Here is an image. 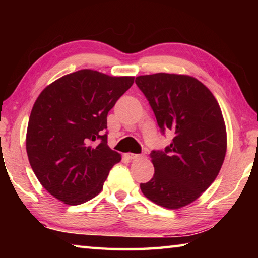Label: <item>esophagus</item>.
Wrapping results in <instances>:
<instances>
[{
    "mask_svg": "<svg viewBox=\"0 0 258 258\" xmlns=\"http://www.w3.org/2000/svg\"><path fill=\"white\" fill-rule=\"evenodd\" d=\"M126 157H127L128 159L131 160H135V159H139L141 158V155H137V154H132V152H128V154H126Z\"/></svg>",
    "mask_w": 258,
    "mask_h": 258,
    "instance_id": "obj_1",
    "label": "esophagus"
}]
</instances>
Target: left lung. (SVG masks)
Wrapping results in <instances>:
<instances>
[{
  "mask_svg": "<svg viewBox=\"0 0 258 258\" xmlns=\"http://www.w3.org/2000/svg\"><path fill=\"white\" fill-rule=\"evenodd\" d=\"M135 83L149 101L161 130L174 134L164 151H152L154 177L142 194L167 209L186 206L218 175L228 147L223 115L213 93L197 78L157 73Z\"/></svg>",
  "mask_w": 258,
  "mask_h": 258,
  "instance_id": "1",
  "label": "left lung"
}]
</instances>
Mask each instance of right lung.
Here are the masks:
<instances>
[{"instance_id": "right-lung-1", "label": "right lung", "mask_w": 258, "mask_h": 258, "mask_svg": "<svg viewBox=\"0 0 258 258\" xmlns=\"http://www.w3.org/2000/svg\"><path fill=\"white\" fill-rule=\"evenodd\" d=\"M134 83L82 69L58 78L38 95L30 112L26 150L43 187L66 205L101 192L120 154L107 145V115Z\"/></svg>"}]
</instances>
